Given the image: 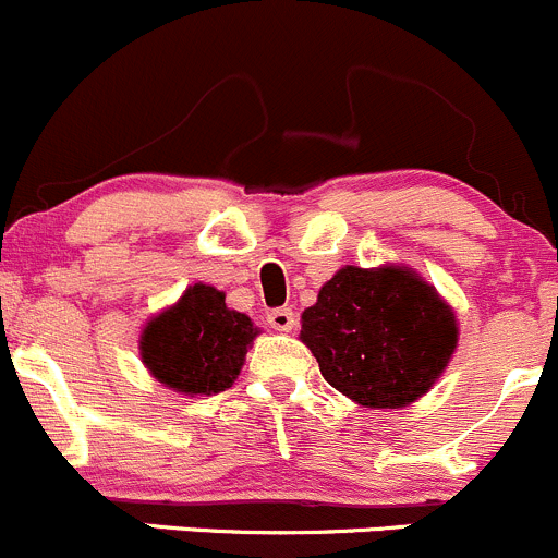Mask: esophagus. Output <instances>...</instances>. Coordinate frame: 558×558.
<instances>
[{"label": "esophagus", "mask_w": 558, "mask_h": 558, "mask_svg": "<svg viewBox=\"0 0 558 558\" xmlns=\"http://www.w3.org/2000/svg\"><path fill=\"white\" fill-rule=\"evenodd\" d=\"M268 325H271L274 330H279V333H290V330L295 328V314H292V308H274V312L268 314Z\"/></svg>", "instance_id": "obj_1"}]
</instances>
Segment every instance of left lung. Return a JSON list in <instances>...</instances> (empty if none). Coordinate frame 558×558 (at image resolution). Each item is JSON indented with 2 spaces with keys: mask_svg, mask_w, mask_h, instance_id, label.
I'll return each instance as SVG.
<instances>
[{
  "mask_svg": "<svg viewBox=\"0 0 558 558\" xmlns=\"http://www.w3.org/2000/svg\"><path fill=\"white\" fill-rule=\"evenodd\" d=\"M298 339L341 396L368 410H399L445 374L459 319L415 268L344 266L303 308Z\"/></svg>",
  "mask_w": 558,
  "mask_h": 558,
  "instance_id": "8db88e82",
  "label": "left lung"
}]
</instances>
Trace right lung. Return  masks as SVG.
<instances>
[{
	"label": "right lung",
	"mask_w": 558,
	"mask_h": 558,
	"mask_svg": "<svg viewBox=\"0 0 558 558\" xmlns=\"http://www.w3.org/2000/svg\"><path fill=\"white\" fill-rule=\"evenodd\" d=\"M257 333L260 328L246 314L225 303L222 290L195 281L143 325L137 350L143 366L165 388L214 396L239 379Z\"/></svg>",
	"instance_id": "obj_1"
}]
</instances>
